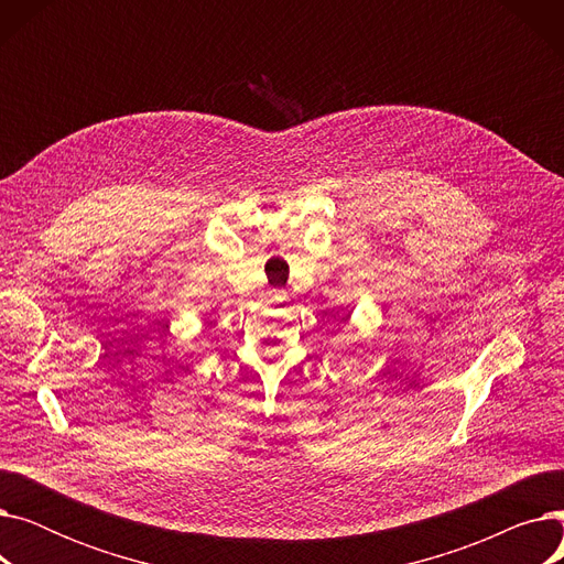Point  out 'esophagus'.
I'll use <instances>...</instances> for the list:
<instances>
[{"label": "esophagus", "instance_id": "obj_1", "mask_svg": "<svg viewBox=\"0 0 564 564\" xmlns=\"http://www.w3.org/2000/svg\"><path fill=\"white\" fill-rule=\"evenodd\" d=\"M274 297H276V300H281V297H283V292H281V290H274Z\"/></svg>", "mask_w": 564, "mask_h": 564}]
</instances>
